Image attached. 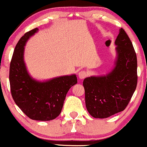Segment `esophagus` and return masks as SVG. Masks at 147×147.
<instances>
[{
  "mask_svg": "<svg viewBox=\"0 0 147 147\" xmlns=\"http://www.w3.org/2000/svg\"><path fill=\"white\" fill-rule=\"evenodd\" d=\"M88 73H87L86 71H81L78 73V77L80 78V79H84V78H86L88 76Z\"/></svg>",
  "mask_w": 147,
  "mask_h": 147,
  "instance_id": "1",
  "label": "esophagus"
}]
</instances>
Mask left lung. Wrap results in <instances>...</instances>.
<instances>
[{
    "instance_id": "1",
    "label": "left lung",
    "mask_w": 147,
    "mask_h": 147,
    "mask_svg": "<svg viewBox=\"0 0 147 147\" xmlns=\"http://www.w3.org/2000/svg\"><path fill=\"white\" fill-rule=\"evenodd\" d=\"M117 59L112 71L104 76L84 80L86 107L94 118H108L123 111L137 85V59L134 46L123 28L115 40Z\"/></svg>"
}]
</instances>
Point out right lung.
<instances>
[{
	"mask_svg": "<svg viewBox=\"0 0 147 147\" xmlns=\"http://www.w3.org/2000/svg\"><path fill=\"white\" fill-rule=\"evenodd\" d=\"M38 30L25 33L16 46L10 64V86L14 101L28 118L50 121L61 114L66 94L77 84V78L74 74L39 82L29 76L24 61V46Z\"/></svg>",
	"mask_w": 147,
	"mask_h": 147,
	"instance_id": "add662e5",
	"label": "right lung"
}]
</instances>
